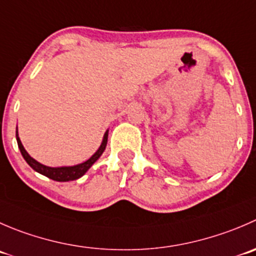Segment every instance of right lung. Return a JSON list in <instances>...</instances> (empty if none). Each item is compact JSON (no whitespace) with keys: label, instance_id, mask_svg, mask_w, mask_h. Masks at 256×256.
I'll return each instance as SVG.
<instances>
[{"label":"right lung","instance_id":"add662e5","mask_svg":"<svg viewBox=\"0 0 256 256\" xmlns=\"http://www.w3.org/2000/svg\"><path fill=\"white\" fill-rule=\"evenodd\" d=\"M108 130H106L105 135L102 138V142H101L100 148H98L95 154L91 156L88 160L84 161V162L78 164V165H72V166H58V168H51V166H46L44 164L38 162L37 160H34V158L30 156V154L24 150V145H22L21 140L18 138V131L16 130V140H17V145H18L20 151H21L22 156L26 160V162L34 168V171L40 172L41 175L47 176L48 178H52L54 181H72V180H78L80 178L81 176L85 175L88 172V168L96 162V161L100 158V156L102 155V152L105 151L106 145H108Z\"/></svg>","mask_w":256,"mask_h":256}]
</instances>
